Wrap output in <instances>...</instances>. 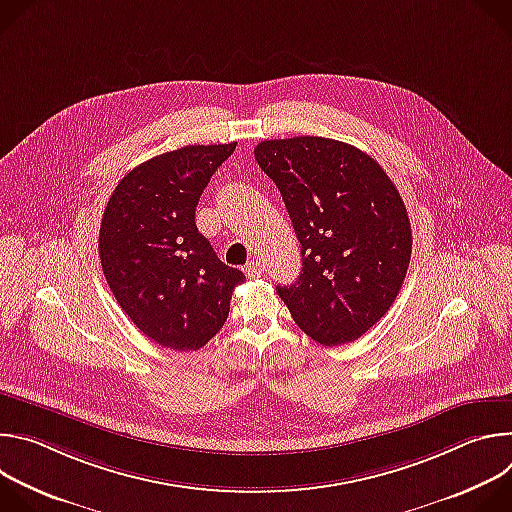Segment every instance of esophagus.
Wrapping results in <instances>:
<instances>
[{"label":"esophagus","mask_w":512,"mask_h":512,"mask_svg":"<svg viewBox=\"0 0 512 512\" xmlns=\"http://www.w3.org/2000/svg\"><path fill=\"white\" fill-rule=\"evenodd\" d=\"M245 273H247V277H259V275L263 273V265H261V261H257V259L249 261V263L245 265Z\"/></svg>","instance_id":"esophagus-1"}]
</instances>
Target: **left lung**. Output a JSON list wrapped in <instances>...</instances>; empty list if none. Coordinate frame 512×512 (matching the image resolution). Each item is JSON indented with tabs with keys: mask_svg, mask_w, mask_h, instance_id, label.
Wrapping results in <instances>:
<instances>
[{
	"mask_svg": "<svg viewBox=\"0 0 512 512\" xmlns=\"http://www.w3.org/2000/svg\"><path fill=\"white\" fill-rule=\"evenodd\" d=\"M302 245L296 283L277 285L294 322L316 342L360 338L393 306L411 259V223L385 170L328 137L267 139L255 148Z\"/></svg>",
	"mask_w": 512,
	"mask_h": 512,
	"instance_id": "1",
	"label": "left lung"
}]
</instances>
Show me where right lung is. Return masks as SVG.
Instances as JSON below:
<instances>
[{
    "mask_svg": "<svg viewBox=\"0 0 512 512\" xmlns=\"http://www.w3.org/2000/svg\"><path fill=\"white\" fill-rule=\"evenodd\" d=\"M237 143L186 145L133 168L101 221L99 257L113 296L156 344L202 348L229 316L243 271L225 265L196 229V204Z\"/></svg>",
    "mask_w": 512,
    "mask_h": 512,
    "instance_id": "1",
    "label": "right lung"
}]
</instances>
